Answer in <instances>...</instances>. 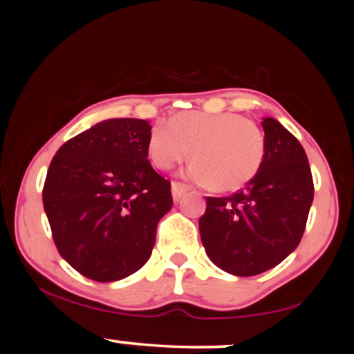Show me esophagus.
<instances>
[{
	"label": "esophagus",
	"mask_w": 354,
	"mask_h": 354,
	"mask_svg": "<svg viewBox=\"0 0 354 354\" xmlns=\"http://www.w3.org/2000/svg\"><path fill=\"white\" fill-rule=\"evenodd\" d=\"M188 191V186L185 185V183H180V181H173L171 183V193H173V200L178 201L183 194Z\"/></svg>",
	"instance_id": "esophagus-1"
}]
</instances>
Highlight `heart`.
<instances>
[{
	"label": "heart",
	"instance_id": "heart-1",
	"mask_svg": "<svg viewBox=\"0 0 354 354\" xmlns=\"http://www.w3.org/2000/svg\"><path fill=\"white\" fill-rule=\"evenodd\" d=\"M186 174L193 181L230 193L246 186L261 169L266 138L254 121L236 113L181 111L158 121L148 136L154 168L169 169L189 154Z\"/></svg>",
	"mask_w": 354,
	"mask_h": 354
}]
</instances>
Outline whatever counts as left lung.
I'll return each mask as SVG.
<instances>
[{"label": "left lung", "mask_w": 354, "mask_h": 354, "mask_svg": "<svg viewBox=\"0 0 354 354\" xmlns=\"http://www.w3.org/2000/svg\"><path fill=\"white\" fill-rule=\"evenodd\" d=\"M261 169L231 196L206 198L201 243L211 261L236 276L271 270L299 245L315 186L301 143L274 118L263 120Z\"/></svg>", "instance_id": "obj_1"}]
</instances>
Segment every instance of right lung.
<instances>
[{"mask_svg": "<svg viewBox=\"0 0 354 354\" xmlns=\"http://www.w3.org/2000/svg\"><path fill=\"white\" fill-rule=\"evenodd\" d=\"M151 124L113 118L56 151L43 206L59 254L95 281L123 279L151 256L158 221L171 209V183L148 161Z\"/></svg>", "mask_w": 354, "mask_h": 354, "instance_id": "add662e5", "label": "right lung"}]
</instances>
